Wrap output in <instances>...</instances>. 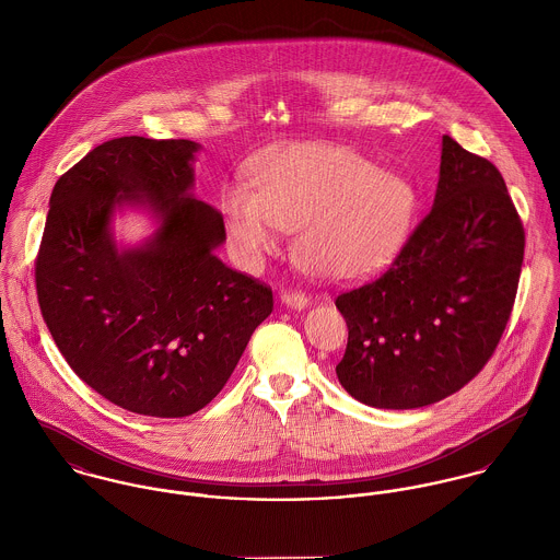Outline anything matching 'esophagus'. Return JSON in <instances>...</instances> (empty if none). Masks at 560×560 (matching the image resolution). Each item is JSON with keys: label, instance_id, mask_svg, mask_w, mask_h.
I'll return each mask as SVG.
<instances>
[{"label": "esophagus", "instance_id": "obj_1", "mask_svg": "<svg viewBox=\"0 0 560 560\" xmlns=\"http://www.w3.org/2000/svg\"><path fill=\"white\" fill-rule=\"evenodd\" d=\"M280 300H282V304L287 306V308H293V311H304L306 306H308V295L306 293H302V291H284L282 295H280Z\"/></svg>", "mask_w": 560, "mask_h": 560}]
</instances>
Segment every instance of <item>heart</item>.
Returning a JSON list of instances; mask_svg holds the SVG:
<instances>
[{
    "label": "heart",
    "instance_id": "b5f03b06",
    "mask_svg": "<svg viewBox=\"0 0 560 560\" xmlns=\"http://www.w3.org/2000/svg\"><path fill=\"white\" fill-rule=\"evenodd\" d=\"M256 189L233 185L222 213L245 260L276 254L298 229V256L320 278L347 282L386 267L407 240L418 194L409 178L351 149L300 142L254 167Z\"/></svg>",
    "mask_w": 560,
    "mask_h": 560
}]
</instances>
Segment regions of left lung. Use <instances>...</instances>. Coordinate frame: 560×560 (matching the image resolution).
I'll return each mask as SVG.
<instances>
[{
    "instance_id": "left-lung-1",
    "label": "left lung",
    "mask_w": 560,
    "mask_h": 560,
    "mask_svg": "<svg viewBox=\"0 0 560 560\" xmlns=\"http://www.w3.org/2000/svg\"><path fill=\"white\" fill-rule=\"evenodd\" d=\"M522 260L524 226L502 174L442 136L429 215L382 278L336 298L349 327L340 386L380 409L462 390L498 347Z\"/></svg>"
}]
</instances>
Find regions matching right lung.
Returning <instances> with one entry per match:
<instances>
[{
	"instance_id": "add662e5",
	"label": "right lung",
	"mask_w": 560,
	"mask_h": 560,
	"mask_svg": "<svg viewBox=\"0 0 560 560\" xmlns=\"http://www.w3.org/2000/svg\"><path fill=\"white\" fill-rule=\"evenodd\" d=\"M191 140L116 138L60 176L36 258L43 319L69 366L114 405L180 418L218 397L271 289L226 267L224 218L194 198ZM142 208L156 231L118 246L113 215Z\"/></svg>"
}]
</instances>
